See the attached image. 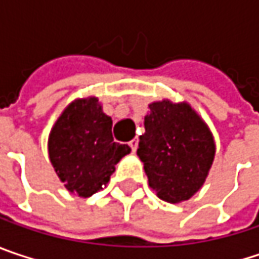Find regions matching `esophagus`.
<instances>
[{"label": "esophagus", "instance_id": "obj_1", "mask_svg": "<svg viewBox=\"0 0 259 259\" xmlns=\"http://www.w3.org/2000/svg\"><path fill=\"white\" fill-rule=\"evenodd\" d=\"M130 146H131L133 152L136 153V152H137V147H139V140H137V139L131 140V141H130Z\"/></svg>", "mask_w": 259, "mask_h": 259}]
</instances>
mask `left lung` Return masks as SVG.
<instances>
[{"instance_id":"1","label":"left lung","mask_w":259,"mask_h":259,"mask_svg":"<svg viewBox=\"0 0 259 259\" xmlns=\"http://www.w3.org/2000/svg\"><path fill=\"white\" fill-rule=\"evenodd\" d=\"M149 109L137 149L149 186L169 203L187 200L202 187L212 165V134L186 103L162 100Z\"/></svg>"}]
</instances>
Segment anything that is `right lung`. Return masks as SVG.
Masks as SVG:
<instances>
[{
	"label": "right lung",
	"instance_id": "1",
	"mask_svg": "<svg viewBox=\"0 0 259 259\" xmlns=\"http://www.w3.org/2000/svg\"><path fill=\"white\" fill-rule=\"evenodd\" d=\"M131 152L128 144L115 143L112 119L104 115L96 97L75 100L54 123L50 160L65 187L88 197L110 180L115 165Z\"/></svg>",
	"mask_w": 259,
	"mask_h": 259
}]
</instances>
